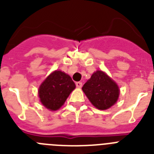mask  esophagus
<instances>
[{"instance_id": "1", "label": "esophagus", "mask_w": 154, "mask_h": 154, "mask_svg": "<svg viewBox=\"0 0 154 154\" xmlns=\"http://www.w3.org/2000/svg\"><path fill=\"white\" fill-rule=\"evenodd\" d=\"M75 85L78 88H81L82 85V83L81 82H75Z\"/></svg>"}]
</instances>
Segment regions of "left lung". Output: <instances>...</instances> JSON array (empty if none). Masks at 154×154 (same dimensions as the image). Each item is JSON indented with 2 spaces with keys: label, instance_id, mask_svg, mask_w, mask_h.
Listing matches in <instances>:
<instances>
[{
  "label": "left lung",
  "instance_id": "obj_1",
  "mask_svg": "<svg viewBox=\"0 0 154 154\" xmlns=\"http://www.w3.org/2000/svg\"><path fill=\"white\" fill-rule=\"evenodd\" d=\"M82 91L94 106L105 110L118 100L119 89L117 84L103 71H96L84 84Z\"/></svg>",
  "mask_w": 154,
  "mask_h": 154
}]
</instances>
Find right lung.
I'll list each match as a JSON object with an SVG mask.
<instances>
[{
	"label": "right lung",
	"mask_w": 154,
	"mask_h": 154,
	"mask_svg": "<svg viewBox=\"0 0 154 154\" xmlns=\"http://www.w3.org/2000/svg\"><path fill=\"white\" fill-rule=\"evenodd\" d=\"M75 88V85L69 75L62 71H55L39 87L41 103L49 110L55 111L61 108Z\"/></svg>",
	"instance_id": "1"
}]
</instances>
